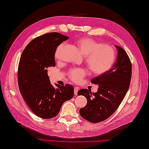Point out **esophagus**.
Returning a JSON list of instances; mask_svg holds the SVG:
<instances>
[{
    "label": "esophagus",
    "mask_w": 149,
    "mask_h": 149,
    "mask_svg": "<svg viewBox=\"0 0 149 149\" xmlns=\"http://www.w3.org/2000/svg\"><path fill=\"white\" fill-rule=\"evenodd\" d=\"M78 91H79V88L78 87H75L74 88V94L75 95H77Z\"/></svg>",
    "instance_id": "34e87169"
}]
</instances>
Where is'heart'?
<instances>
[{
  "label": "heart",
  "mask_w": 149,
  "mask_h": 149,
  "mask_svg": "<svg viewBox=\"0 0 149 149\" xmlns=\"http://www.w3.org/2000/svg\"><path fill=\"white\" fill-rule=\"evenodd\" d=\"M75 46L84 57L85 62L95 74H102L111 67L115 59V54L112 47L107 45H100L97 41L89 38H81L74 42ZM63 45H59L55 51L54 56L58 59ZM84 69H74L70 72V77L74 81L79 82L86 75Z\"/></svg>",
  "instance_id": "b5f03b06"
}]
</instances>
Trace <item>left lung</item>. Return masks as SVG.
I'll return each mask as SVG.
<instances>
[{
    "mask_svg": "<svg viewBox=\"0 0 149 149\" xmlns=\"http://www.w3.org/2000/svg\"><path fill=\"white\" fill-rule=\"evenodd\" d=\"M117 50L116 61L109 70L91 79L98 84V90L81 89L77 94L86 98L87 104L81 108V116L88 121L97 123L104 121L113 114L124 99L130 85L132 66L125 50L115 45Z\"/></svg>",
    "mask_w": 149,
    "mask_h": 149,
    "instance_id": "8db88e82",
    "label": "left lung"
}]
</instances>
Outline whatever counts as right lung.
I'll return each instance as SVG.
<instances>
[{
    "label": "right lung",
    "instance_id": "obj_1",
    "mask_svg": "<svg viewBox=\"0 0 149 149\" xmlns=\"http://www.w3.org/2000/svg\"><path fill=\"white\" fill-rule=\"evenodd\" d=\"M68 37L50 33L36 38L22 54L18 69V83L27 105L38 116L51 118L59 113L62 104L74 97V87L50 83L47 68L55 66V51Z\"/></svg>",
    "mask_w": 149,
    "mask_h": 149
}]
</instances>
